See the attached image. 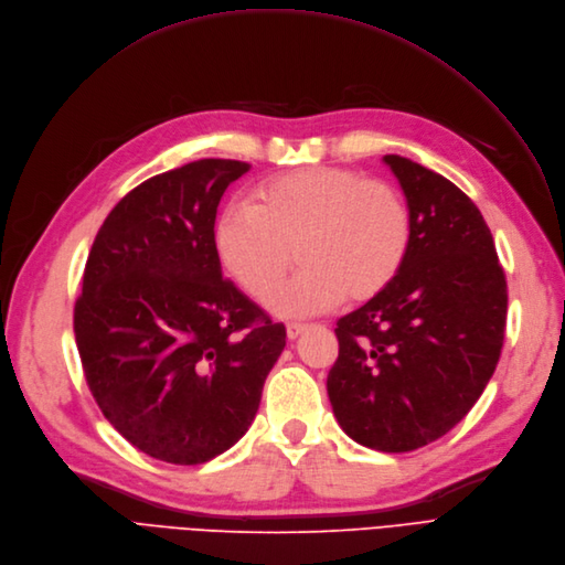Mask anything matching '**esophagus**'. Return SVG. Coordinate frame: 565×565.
I'll list each match as a JSON object with an SVG mask.
<instances>
[{
    "label": "esophagus",
    "mask_w": 565,
    "mask_h": 565,
    "mask_svg": "<svg viewBox=\"0 0 565 565\" xmlns=\"http://www.w3.org/2000/svg\"><path fill=\"white\" fill-rule=\"evenodd\" d=\"M308 327L306 324H299V322H289L287 324V338H289V341H297V338L306 331Z\"/></svg>",
    "instance_id": "obj_1"
}]
</instances>
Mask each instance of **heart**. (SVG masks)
I'll use <instances>...</instances> for the list:
<instances>
[{"label":"heart","instance_id":"b5f03b06","mask_svg":"<svg viewBox=\"0 0 565 565\" xmlns=\"http://www.w3.org/2000/svg\"><path fill=\"white\" fill-rule=\"evenodd\" d=\"M215 253L253 301L285 280L295 253L301 274L270 308L308 318L382 295L401 274L413 241L408 201L387 180L343 167H306L262 183L250 204H227L215 222Z\"/></svg>","mask_w":565,"mask_h":565}]
</instances>
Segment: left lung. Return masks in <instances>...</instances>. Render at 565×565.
<instances>
[{"label":"left lung","mask_w":565,"mask_h":565,"mask_svg":"<svg viewBox=\"0 0 565 565\" xmlns=\"http://www.w3.org/2000/svg\"><path fill=\"white\" fill-rule=\"evenodd\" d=\"M385 162L408 199L411 250L382 295L335 322L327 392L352 440L411 452L455 428L482 396L503 350L508 282L468 194L405 157Z\"/></svg>","instance_id":"1"}]
</instances>
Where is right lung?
Returning a JSON list of instances; mask_svg holds the SVG:
<instances>
[{"mask_svg": "<svg viewBox=\"0 0 565 565\" xmlns=\"http://www.w3.org/2000/svg\"><path fill=\"white\" fill-rule=\"evenodd\" d=\"M247 169L199 160L127 192L99 227L74 306L85 382L122 438L204 463L257 415L285 324L222 278L217 204Z\"/></svg>", "mask_w": 565, "mask_h": 565, "instance_id": "1", "label": "right lung"}]
</instances>
